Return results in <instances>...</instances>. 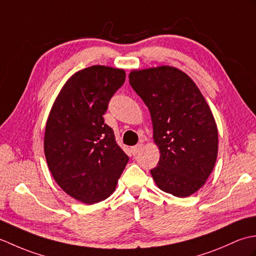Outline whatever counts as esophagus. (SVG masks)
I'll use <instances>...</instances> for the list:
<instances>
[{"label":"esophagus","instance_id":"1","mask_svg":"<svg viewBox=\"0 0 256 256\" xmlns=\"http://www.w3.org/2000/svg\"><path fill=\"white\" fill-rule=\"evenodd\" d=\"M142 148H143V144H138V145H135V146H133L132 148V152H133V154L134 155H136L138 153H140V150H142Z\"/></svg>","mask_w":256,"mask_h":256}]
</instances>
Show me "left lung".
<instances>
[{"label": "left lung", "instance_id": "left-lung-1", "mask_svg": "<svg viewBox=\"0 0 256 256\" xmlns=\"http://www.w3.org/2000/svg\"><path fill=\"white\" fill-rule=\"evenodd\" d=\"M130 84L148 106L158 166L150 170L162 192L184 198L204 186L218 156V128L199 88L172 66L132 70Z\"/></svg>", "mask_w": 256, "mask_h": 256}]
</instances>
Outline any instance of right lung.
Here are the masks:
<instances>
[{
  "mask_svg": "<svg viewBox=\"0 0 256 256\" xmlns=\"http://www.w3.org/2000/svg\"><path fill=\"white\" fill-rule=\"evenodd\" d=\"M124 81L123 69L96 64L79 70L64 84L47 118L48 168L64 192L86 204L110 197L128 162L103 118Z\"/></svg>",
  "mask_w": 256,
  "mask_h": 256,
  "instance_id": "obj_1",
  "label": "right lung"
}]
</instances>
